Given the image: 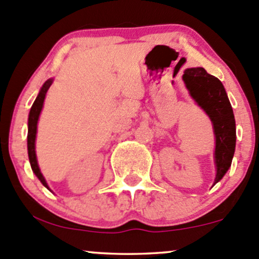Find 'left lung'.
<instances>
[{
	"label": "left lung",
	"instance_id": "8db88e82",
	"mask_svg": "<svg viewBox=\"0 0 259 259\" xmlns=\"http://www.w3.org/2000/svg\"><path fill=\"white\" fill-rule=\"evenodd\" d=\"M182 79L191 97L208 115L213 124L215 137V185L228 172L234 158L236 147V124L234 111L223 83L217 77L207 73L204 68L197 67L185 69Z\"/></svg>",
	"mask_w": 259,
	"mask_h": 259
}]
</instances>
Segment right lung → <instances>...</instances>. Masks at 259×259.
<instances>
[{
    "instance_id": "right-lung-1",
    "label": "right lung",
    "mask_w": 259,
    "mask_h": 259,
    "mask_svg": "<svg viewBox=\"0 0 259 259\" xmlns=\"http://www.w3.org/2000/svg\"><path fill=\"white\" fill-rule=\"evenodd\" d=\"M52 82H54V79L50 78V79H48L45 83L42 84L41 89H40L39 94H37L35 101H34L33 106H31L30 111H29L28 137H27V139H28V156H29V161H30L31 170H33V172L35 174V176L40 180V182H41V184L45 186V187L48 188L49 191H51L50 187H49V185H48V182H46L45 177H44L41 171H40L39 164H37L36 152H35V141H36L37 121H39L40 114H41V110H42V106H44V100H45L46 93H48L49 88L51 87ZM51 192H52V191H51Z\"/></svg>"
}]
</instances>
